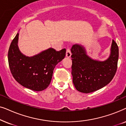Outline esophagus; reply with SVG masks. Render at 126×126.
Wrapping results in <instances>:
<instances>
[{
  "label": "esophagus",
  "mask_w": 126,
  "mask_h": 126,
  "mask_svg": "<svg viewBox=\"0 0 126 126\" xmlns=\"http://www.w3.org/2000/svg\"><path fill=\"white\" fill-rule=\"evenodd\" d=\"M66 56L67 57H70L71 56V51L69 48H68L66 49Z\"/></svg>",
  "instance_id": "34e87169"
}]
</instances>
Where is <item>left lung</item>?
<instances>
[{
	"instance_id": "obj_1",
	"label": "left lung",
	"mask_w": 126,
	"mask_h": 126,
	"mask_svg": "<svg viewBox=\"0 0 126 126\" xmlns=\"http://www.w3.org/2000/svg\"><path fill=\"white\" fill-rule=\"evenodd\" d=\"M72 75L76 89L85 94L93 92L109 84L116 73L119 58L117 44L112 40L111 54L107 60H93L86 53L85 48L75 44L71 48Z\"/></svg>"
}]
</instances>
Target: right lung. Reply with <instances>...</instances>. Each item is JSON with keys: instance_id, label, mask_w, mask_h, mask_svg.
Listing matches in <instances>:
<instances>
[{"instance_id": "right-lung-1", "label": "right lung", "mask_w": 126, "mask_h": 126, "mask_svg": "<svg viewBox=\"0 0 126 126\" xmlns=\"http://www.w3.org/2000/svg\"><path fill=\"white\" fill-rule=\"evenodd\" d=\"M19 33L11 42L8 52L10 71L18 83L34 91L44 90L49 86L56 65L64 58L66 49L56 51L49 48L32 57L20 52L18 46Z\"/></svg>"}]
</instances>
